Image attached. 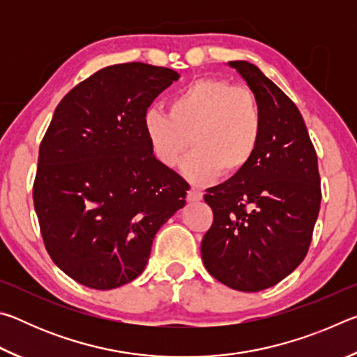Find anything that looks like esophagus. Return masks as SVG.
Returning a JSON list of instances; mask_svg holds the SVG:
<instances>
[{
	"label": "esophagus",
	"mask_w": 357,
	"mask_h": 357,
	"mask_svg": "<svg viewBox=\"0 0 357 357\" xmlns=\"http://www.w3.org/2000/svg\"><path fill=\"white\" fill-rule=\"evenodd\" d=\"M203 198V193L200 190L197 189H190L189 192H187V202H200Z\"/></svg>",
	"instance_id": "1"
}]
</instances>
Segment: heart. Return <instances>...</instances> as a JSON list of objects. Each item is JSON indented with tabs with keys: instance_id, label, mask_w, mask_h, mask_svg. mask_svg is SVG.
<instances>
[{
	"instance_id": "1",
	"label": "heart",
	"mask_w": 357,
	"mask_h": 357,
	"mask_svg": "<svg viewBox=\"0 0 357 357\" xmlns=\"http://www.w3.org/2000/svg\"><path fill=\"white\" fill-rule=\"evenodd\" d=\"M151 149L162 164H179L190 144L195 149L184 164L193 183L217 176L234 179L255 160L261 146L264 119L255 93L227 78L192 82L174 96L168 114L151 108L143 116Z\"/></svg>"
}]
</instances>
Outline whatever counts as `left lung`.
<instances>
[{
    "label": "left lung",
    "instance_id": "8db88e82",
    "mask_svg": "<svg viewBox=\"0 0 357 357\" xmlns=\"http://www.w3.org/2000/svg\"><path fill=\"white\" fill-rule=\"evenodd\" d=\"M229 66L255 93L264 132L250 167L204 193L214 219L202 241V258L223 285L255 293L285 279L305 258L321 179L315 146L294 102L257 66Z\"/></svg>",
    "mask_w": 357,
    "mask_h": 357
}]
</instances>
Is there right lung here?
Wrapping results in <instances>:
<instances>
[{
	"instance_id": "obj_1",
	"label": "right lung",
	"mask_w": 357,
	"mask_h": 357,
	"mask_svg": "<svg viewBox=\"0 0 357 357\" xmlns=\"http://www.w3.org/2000/svg\"><path fill=\"white\" fill-rule=\"evenodd\" d=\"M178 77L144 63L108 66L64 96L42 138L33 184L42 239L84 287L137 279L157 229L185 204L189 184L155 159L143 129Z\"/></svg>"
}]
</instances>
